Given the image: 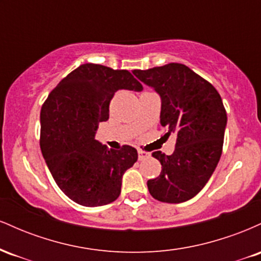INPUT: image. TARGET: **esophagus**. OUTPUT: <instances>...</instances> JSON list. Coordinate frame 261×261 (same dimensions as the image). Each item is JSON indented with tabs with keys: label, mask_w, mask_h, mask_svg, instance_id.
<instances>
[{
	"label": "esophagus",
	"mask_w": 261,
	"mask_h": 261,
	"mask_svg": "<svg viewBox=\"0 0 261 261\" xmlns=\"http://www.w3.org/2000/svg\"><path fill=\"white\" fill-rule=\"evenodd\" d=\"M139 161H143V160H146V158H148L149 157V153H147V152H145V151H142V149H139Z\"/></svg>",
	"instance_id": "1"
}]
</instances>
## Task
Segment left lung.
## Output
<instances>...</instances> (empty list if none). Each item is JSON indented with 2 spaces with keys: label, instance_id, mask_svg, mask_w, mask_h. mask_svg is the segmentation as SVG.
<instances>
[{
  "label": "left lung",
  "instance_id": "8db88e82",
  "mask_svg": "<svg viewBox=\"0 0 261 261\" xmlns=\"http://www.w3.org/2000/svg\"><path fill=\"white\" fill-rule=\"evenodd\" d=\"M141 82L161 95L164 137L175 135L173 154L152 153L162 164L161 174L147 181L155 200L179 203L205 187L222 154L227 113L220 93L208 81L182 64L134 70Z\"/></svg>",
  "mask_w": 261,
  "mask_h": 261
}]
</instances>
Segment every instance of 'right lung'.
I'll return each instance as SVG.
<instances>
[{
    "instance_id": "1",
    "label": "right lung",
    "mask_w": 261,
    "mask_h": 261,
    "mask_svg": "<svg viewBox=\"0 0 261 261\" xmlns=\"http://www.w3.org/2000/svg\"><path fill=\"white\" fill-rule=\"evenodd\" d=\"M119 89L141 91L142 85L127 70L85 64L60 81L41 107V153L62 193L82 206L115 201L122 174L137 161L131 146L109 149L94 139Z\"/></svg>"
}]
</instances>
